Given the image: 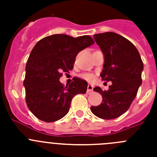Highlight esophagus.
Returning <instances> with one entry per match:
<instances>
[{
    "instance_id": "1",
    "label": "esophagus",
    "mask_w": 157,
    "mask_h": 157,
    "mask_svg": "<svg viewBox=\"0 0 157 157\" xmlns=\"http://www.w3.org/2000/svg\"><path fill=\"white\" fill-rule=\"evenodd\" d=\"M94 90V86L90 84H89L88 86H87V94H91Z\"/></svg>"
}]
</instances>
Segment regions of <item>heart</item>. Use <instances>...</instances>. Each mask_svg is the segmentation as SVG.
Here are the masks:
<instances>
[{"instance_id":"b5f03b06","label":"heart","mask_w":157,"mask_h":157,"mask_svg":"<svg viewBox=\"0 0 157 157\" xmlns=\"http://www.w3.org/2000/svg\"><path fill=\"white\" fill-rule=\"evenodd\" d=\"M81 78L84 80L91 82L94 79V75L93 74H90V73H85V74L81 75Z\"/></svg>"}]
</instances>
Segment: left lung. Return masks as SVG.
Here are the masks:
<instances>
[{
  "instance_id": "8db88e82",
  "label": "left lung",
  "mask_w": 157,
  "mask_h": 157,
  "mask_svg": "<svg viewBox=\"0 0 157 157\" xmlns=\"http://www.w3.org/2000/svg\"><path fill=\"white\" fill-rule=\"evenodd\" d=\"M104 54L102 79L112 82L109 90L96 86L102 96V103L91 106V112L104 120H112L125 113L136 98L141 85L143 63L136 47L129 40L114 32L94 35Z\"/></svg>"
}]
</instances>
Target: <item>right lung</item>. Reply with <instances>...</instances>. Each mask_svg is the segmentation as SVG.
Listing matches in <instances>:
<instances>
[{"label": "right lung", "instance_id": "right-lung-1", "mask_svg": "<svg viewBox=\"0 0 157 157\" xmlns=\"http://www.w3.org/2000/svg\"><path fill=\"white\" fill-rule=\"evenodd\" d=\"M94 43L89 35L52 34L34 45L26 65L23 86L27 107L37 119L48 123L60 120L69 112L72 98L86 94V81L75 78L64 86L59 78L62 71L73 69L77 54Z\"/></svg>", "mask_w": 157, "mask_h": 157}]
</instances>
